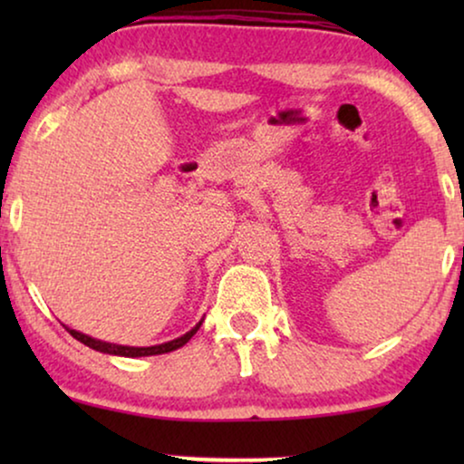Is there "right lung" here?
<instances>
[{
  "label": "right lung",
  "mask_w": 464,
  "mask_h": 464,
  "mask_svg": "<svg viewBox=\"0 0 464 464\" xmlns=\"http://www.w3.org/2000/svg\"><path fill=\"white\" fill-rule=\"evenodd\" d=\"M202 325L200 323H196V327L189 329L188 334H183L181 338H175L170 342H164V344H156V346H122V344H111V342H103V340H97V338H91V335L82 334V332H75L72 327H65L69 334L73 335L75 340L82 342V344H86L88 348H92V351H99V353H107V354H118V357H151V354H164V353H170V351H177V348H181L183 344H188L189 338L198 332Z\"/></svg>",
  "instance_id": "add662e5"
}]
</instances>
